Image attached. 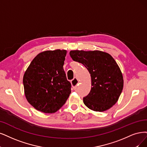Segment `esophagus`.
Listing matches in <instances>:
<instances>
[{
  "instance_id": "obj_1",
  "label": "esophagus",
  "mask_w": 147,
  "mask_h": 147,
  "mask_svg": "<svg viewBox=\"0 0 147 147\" xmlns=\"http://www.w3.org/2000/svg\"><path fill=\"white\" fill-rule=\"evenodd\" d=\"M79 81H78V80L77 79V78H74L72 80H71V85H72V86H73V88H74L76 86L78 85V84H79Z\"/></svg>"
}]
</instances>
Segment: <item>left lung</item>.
<instances>
[{
	"label": "left lung",
	"mask_w": 147,
	"mask_h": 147,
	"mask_svg": "<svg viewBox=\"0 0 147 147\" xmlns=\"http://www.w3.org/2000/svg\"><path fill=\"white\" fill-rule=\"evenodd\" d=\"M69 55L74 61L82 63L91 78L90 93L83 98L90 110L104 111L117 102L123 86L121 71L113 57L98 50H73Z\"/></svg>",
	"instance_id": "1"
}]
</instances>
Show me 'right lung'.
<instances>
[{"label":"right lung","instance_id":"obj_1","mask_svg":"<svg viewBox=\"0 0 147 147\" xmlns=\"http://www.w3.org/2000/svg\"><path fill=\"white\" fill-rule=\"evenodd\" d=\"M67 51H45L34 57L23 78L26 100L38 111L53 113L66 102L71 85L63 66Z\"/></svg>","mask_w":147,"mask_h":147}]
</instances>
